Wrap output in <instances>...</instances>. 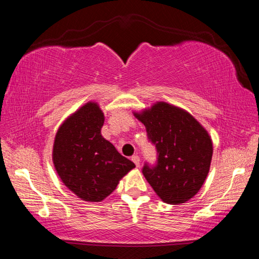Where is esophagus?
<instances>
[{
    "label": "esophagus",
    "instance_id": "obj_1",
    "mask_svg": "<svg viewBox=\"0 0 259 259\" xmlns=\"http://www.w3.org/2000/svg\"><path fill=\"white\" fill-rule=\"evenodd\" d=\"M131 161L134 162V163L136 164V166H139V162H140V159L138 155H133L131 156Z\"/></svg>",
    "mask_w": 259,
    "mask_h": 259
}]
</instances>
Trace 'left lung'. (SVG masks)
I'll return each instance as SVG.
<instances>
[{"mask_svg":"<svg viewBox=\"0 0 259 259\" xmlns=\"http://www.w3.org/2000/svg\"><path fill=\"white\" fill-rule=\"evenodd\" d=\"M135 115L156 150L155 163L145 162L142 169L146 181L164 202H186L208 176L212 157L208 133L191 114L166 103Z\"/></svg>","mask_w":259,"mask_h":259,"instance_id":"obj_1","label":"left lung"}]
</instances>
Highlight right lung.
I'll return each instance as SVG.
<instances>
[{"label":"right lung","mask_w":259,"mask_h":259,"mask_svg":"<svg viewBox=\"0 0 259 259\" xmlns=\"http://www.w3.org/2000/svg\"><path fill=\"white\" fill-rule=\"evenodd\" d=\"M104 114L88 103L69 116L57 131L55 168L61 181L78 198L99 202L115 190L120 179L135 168L102 136Z\"/></svg>","instance_id":"add662e5"}]
</instances>
